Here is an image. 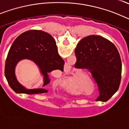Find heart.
<instances>
[{"instance_id":"heart-1","label":"heart","mask_w":129,"mask_h":129,"mask_svg":"<svg viewBox=\"0 0 129 129\" xmlns=\"http://www.w3.org/2000/svg\"><path fill=\"white\" fill-rule=\"evenodd\" d=\"M85 79H87V78H86V77H85ZM79 85H82V83H81V82H80V83H79Z\"/></svg>"}]
</instances>
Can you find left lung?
<instances>
[{
	"label": "left lung",
	"mask_w": 129,
	"mask_h": 129,
	"mask_svg": "<svg viewBox=\"0 0 129 129\" xmlns=\"http://www.w3.org/2000/svg\"><path fill=\"white\" fill-rule=\"evenodd\" d=\"M76 67L85 68L98 86V100L106 101L118 91L121 78L122 64L112 43L98 35L82 39L75 50Z\"/></svg>",
	"instance_id": "8db88e82"
}]
</instances>
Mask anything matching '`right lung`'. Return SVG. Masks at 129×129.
I'll return each mask as SVG.
<instances>
[{
    "label": "right lung",
    "mask_w": 129,
    "mask_h": 129,
    "mask_svg": "<svg viewBox=\"0 0 129 129\" xmlns=\"http://www.w3.org/2000/svg\"><path fill=\"white\" fill-rule=\"evenodd\" d=\"M30 59L37 64L44 76V85L50 83L48 73L53 70L63 71V59L59 56L54 39L41 30H29L17 37L9 50L4 74L10 87L17 94H38L48 91L43 88L26 89L17 81L15 67L21 59Z\"/></svg>",
    "instance_id": "1"
}]
</instances>
